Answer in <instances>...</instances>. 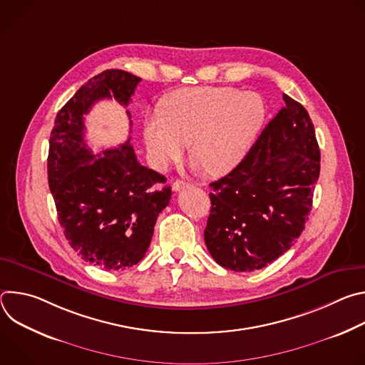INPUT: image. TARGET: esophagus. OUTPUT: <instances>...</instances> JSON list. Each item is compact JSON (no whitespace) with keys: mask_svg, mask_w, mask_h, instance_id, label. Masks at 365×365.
Listing matches in <instances>:
<instances>
[{"mask_svg":"<svg viewBox=\"0 0 365 365\" xmlns=\"http://www.w3.org/2000/svg\"><path fill=\"white\" fill-rule=\"evenodd\" d=\"M172 187H173L175 192H179V190H182V189L190 187V183H186V182H183V180H176V182L172 185Z\"/></svg>","mask_w":365,"mask_h":365,"instance_id":"esophagus-1","label":"esophagus"}]
</instances>
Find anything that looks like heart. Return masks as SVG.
<instances>
[{
    "label": "heart",
    "instance_id": "1",
    "mask_svg": "<svg viewBox=\"0 0 365 365\" xmlns=\"http://www.w3.org/2000/svg\"><path fill=\"white\" fill-rule=\"evenodd\" d=\"M158 117L144 123V141L155 168L179 160L189 144L190 158L207 175L222 176L245 158L266 107L263 98L235 88H187L170 93Z\"/></svg>",
    "mask_w": 365,
    "mask_h": 365
}]
</instances>
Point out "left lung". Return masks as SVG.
I'll return each mask as SVG.
<instances>
[{
    "mask_svg": "<svg viewBox=\"0 0 365 365\" xmlns=\"http://www.w3.org/2000/svg\"><path fill=\"white\" fill-rule=\"evenodd\" d=\"M286 107L267 124L241 163L211 186L205 244L215 262L254 272L284 254L302 234L321 170L315 128L303 106Z\"/></svg>",
    "mask_w": 365,
    "mask_h": 365,
    "instance_id": "left-lung-1",
    "label": "left lung"
}]
</instances>
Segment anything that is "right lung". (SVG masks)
I'll use <instances>...</instances> for the list:
<instances>
[{"mask_svg":"<svg viewBox=\"0 0 365 365\" xmlns=\"http://www.w3.org/2000/svg\"><path fill=\"white\" fill-rule=\"evenodd\" d=\"M140 81L120 69L93 76L58 113L48 140V187L65 237L85 262L108 272L141 262L172 197L170 186L154 190L166 178L138 163L131 137L98 154L83 138L93 103L114 98L127 107Z\"/></svg>","mask_w":365,"mask_h":365,"instance_id":"obj_1","label":"right lung"}]
</instances>
